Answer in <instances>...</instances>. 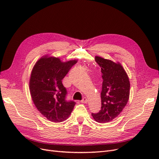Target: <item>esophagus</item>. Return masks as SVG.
<instances>
[{
  "instance_id": "esophagus-1",
  "label": "esophagus",
  "mask_w": 159,
  "mask_h": 159,
  "mask_svg": "<svg viewBox=\"0 0 159 159\" xmlns=\"http://www.w3.org/2000/svg\"><path fill=\"white\" fill-rule=\"evenodd\" d=\"M88 102V100L86 98H84L82 99V100H81V103H87Z\"/></svg>"
}]
</instances>
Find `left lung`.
<instances>
[{"label": "left lung", "instance_id": "obj_1", "mask_svg": "<svg viewBox=\"0 0 159 159\" xmlns=\"http://www.w3.org/2000/svg\"><path fill=\"white\" fill-rule=\"evenodd\" d=\"M95 60L102 74V107L98 113L91 115L97 122L107 123L117 117L127 105L130 82L125 70L119 63L99 56H95Z\"/></svg>", "mask_w": 159, "mask_h": 159}]
</instances>
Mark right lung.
<instances>
[{"mask_svg":"<svg viewBox=\"0 0 159 159\" xmlns=\"http://www.w3.org/2000/svg\"><path fill=\"white\" fill-rule=\"evenodd\" d=\"M77 60L61 61L58 57H41L32 69L30 79V92L36 107L50 121H65L75 105L66 99L67 90L62 84L69 70Z\"/></svg>","mask_w":159,"mask_h":159,"instance_id":"right-lung-1","label":"right lung"}]
</instances>
